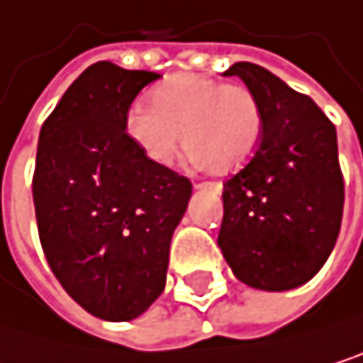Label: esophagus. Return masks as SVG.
Returning a JSON list of instances; mask_svg holds the SVG:
<instances>
[{
  "label": "esophagus",
  "instance_id": "34e87169",
  "mask_svg": "<svg viewBox=\"0 0 363 363\" xmlns=\"http://www.w3.org/2000/svg\"><path fill=\"white\" fill-rule=\"evenodd\" d=\"M201 186H206V188H210V190H214V192H220V190H223V186L216 184V182H208V184H201Z\"/></svg>",
  "mask_w": 363,
  "mask_h": 363
}]
</instances>
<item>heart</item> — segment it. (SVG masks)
<instances>
[{
	"label": "heart",
	"instance_id": "heart-1",
	"mask_svg": "<svg viewBox=\"0 0 363 363\" xmlns=\"http://www.w3.org/2000/svg\"><path fill=\"white\" fill-rule=\"evenodd\" d=\"M264 112L245 84L177 73L160 82L147 106L125 116V134L157 167H171L184 138L194 162L210 173L242 169L259 147Z\"/></svg>",
	"mask_w": 363,
	"mask_h": 363
}]
</instances>
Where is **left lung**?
I'll return each mask as SVG.
<instances>
[{
	"label": "left lung",
	"mask_w": 363,
	"mask_h": 363,
	"mask_svg": "<svg viewBox=\"0 0 363 363\" xmlns=\"http://www.w3.org/2000/svg\"><path fill=\"white\" fill-rule=\"evenodd\" d=\"M259 99L262 140L249 164L223 184L218 247L242 284L281 292L310 281L331 255L344 208L333 123L277 75L235 62Z\"/></svg>",
	"instance_id": "left-lung-1"
}]
</instances>
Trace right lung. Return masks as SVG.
<instances>
[{
  "label": "right lung",
  "instance_id": "obj_1",
  "mask_svg": "<svg viewBox=\"0 0 363 363\" xmlns=\"http://www.w3.org/2000/svg\"><path fill=\"white\" fill-rule=\"evenodd\" d=\"M160 75L88 67L47 116L32 179L49 268L88 314L132 320L162 294L169 249L192 184L149 162L125 116Z\"/></svg>",
  "mask_w": 363,
  "mask_h": 363
}]
</instances>
